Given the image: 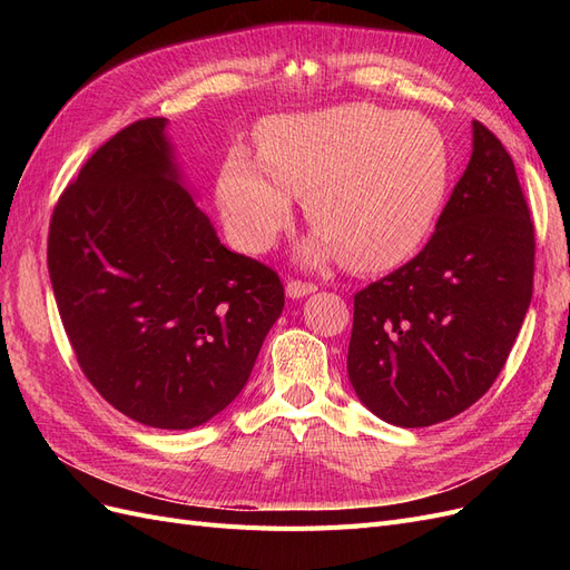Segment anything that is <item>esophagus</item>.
I'll return each mask as SVG.
<instances>
[{"label": "esophagus", "mask_w": 570, "mask_h": 570, "mask_svg": "<svg viewBox=\"0 0 570 570\" xmlns=\"http://www.w3.org/2000/svg\"><path fill=\"white\" fill-rule=\"evenodd\" d=\"M287 297H292V299H299V297H306V295H312V292H316L318 287L314 285V283H306V281H299V278H292L289 283H287Z\"/></svg>", "instance_id": "obj_1"}]
</instances>
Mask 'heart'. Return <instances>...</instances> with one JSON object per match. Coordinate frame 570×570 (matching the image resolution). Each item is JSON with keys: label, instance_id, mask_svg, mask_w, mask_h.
<instances>
[{"label": "heart", "instance_id": "heart-1", "mask_svg": "<svg viewBox=\"0 0 570 570\" xmlns=\"http://www.w3.org/2000/svg\"><path fill=\"white\" fill-rule=\"evenodd\" d=\"M452 151L433 120L373 105L271 118L258 159L235 147L218 174V206L235 243L273 247L304 199L314 254L364 273L416 256L450 193Z\"/></svg>", "mask_w": 570, "mask_h": 570}]
</instances>
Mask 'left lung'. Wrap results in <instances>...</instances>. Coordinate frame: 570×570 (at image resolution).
<instances>
[{
  "mask_svg": "<svg viewBox=\"0 0 570 570\" xmlns=\"http://www.w3.org/2000/svg\"><path fill=\"white\" fill-rule=\"evenodd\" d=\"M534 226L513 159L475 120L473 154L428 245L354 295L347 373L377 419L456 416L502 373L532 297Z\"/></svg>",
  "mask_w": 570,
  "mask_h": 570,
  "instance_id": "left-lung-1",
  "label": "left lung"
}]
</instances>
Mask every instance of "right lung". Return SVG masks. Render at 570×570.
<instances>
[{"mask_svg": "<svg viewBox=\"0 0 570 570\" xmlns=\"http://www.w3.org/2000/svg\"><path fill=\"white\" fill-rule=\"evenodd\" d=\"M166 118H140L82 164L51 212L47 268L78 366L128 419L187 430L245 387L285 287L220 245L178 183Z\"/></svg>", "mask_w": 570, "mask_h": 570, "instance_id": "obj_1", "label": "right lung"}]
</instances>
